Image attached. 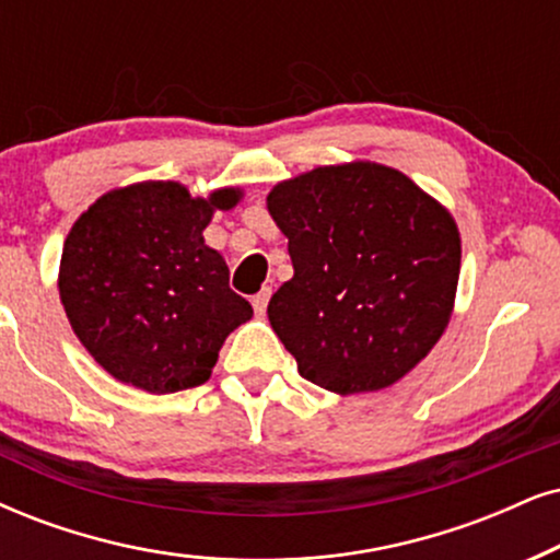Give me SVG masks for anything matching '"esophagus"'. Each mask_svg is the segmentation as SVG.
<instances>
[{
  "label": "esophagus",
  "mask_w": 560,
  "mask_h": 560,
  "mask_svg": "<svg viewBox=\"0 0 560 560\" xmlns=\"http://www.w3.org/2000/svg\"><path fill=\"white\" fill-rule=\"evenodd\" d=\"M268 300H271V289H268V287H264L256 296H253V310H256V315H264L266 313Z\"/></svg>",
  "instance_id": "esophagus-1"
}]
</instances>
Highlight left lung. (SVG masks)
<instances>
[{"mask_svg":"<svg viewBox=\"0 0 560 560\" xmlns=\"http://www.w3.org/2000/svg\"><path fill=\"white\" fill-rule=\"evenodd\" d=\"M266 207L294 266L268 320L304 380L377 393L427 359L450 325L463 258L447 207L370 160L276 183Z\"/></svg>","mask_w":560,"mask_h":560,"instance_id":"left-lung-1","label":"left lung"}]
</instances>
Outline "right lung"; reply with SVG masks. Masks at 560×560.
Listing matches in <instances>:
<instances>
[{"instance_id":"obj_1","label":"right lung","mask_w":560,"mask_h":560,"mask_svg":"<svg viewBox=\"0 0 560 560\" xmlns=\"http://www.w3.org/2000/svg\"><path fill=\"white\" fill-rule=\"evenodd\" d=\"M240 188L190 196L144 180L103 194L63 240L59 296L74 336L124 385L165 395L203 385L224 338L253 317L203 230Z\"/></svg>"}]
</instances>
